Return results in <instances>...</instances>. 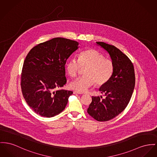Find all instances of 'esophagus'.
<instances>
[{
	"instance_id": "esophagus-1",
	"label": "esophagus",
	"mask_w": 157,
	"mask_h": 157,
	"mask_svg": "<svg viewBox=\"0 0 157 157\" xmlns=\"http://www.w3.org/2000/svg\"><path fill=\"white\" fill-rule=\"evenodd\" d=\"M73 94H83V93H82V92H77V91H74Z\"/></svg>"
}]
</instances>
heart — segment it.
I'll list each match as a JSON object with an SVG mask.
<instances>
[{
    "instance_id": "heart-1",
    "label": "heart",
    "mask_w": 157,
    "mask_h": 157,
    "mask_svg": "<svg viewBox=\"0 0 157 157\" xmlns=\"http://www.w3.org/2000/svg\"><path fill=\"white\" fill-rule=\"evenodd\" d=\"M86 68L85 76L70 84L72 89L84 92L95 83L98 86L104 85L113 75L114 63L111 59L105 58L104 54L92 49L84 50L78 55V59L71 58L66 63L67 71L72 77H77Z\"/></svg>"
}]
</instances>
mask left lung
<instances>
[{
  "label": "left lung",
  "mask_w": 157,
  "mask_h": 157,
  "mask_svg": "<svg viewBox=\"0 0 157 157\" xmlns=\"http://www.w3.org/2000/svg\"><path fill=\"white\" fill-rule=\"evenodd\" d=\"M96 44L109 53L114 71L111 79L99 88L105 98L92 96L87 113L98 121H106L120 114L128 104L135 85V70L129 58L114 46L104 42Z\"/></svg>",
  "instance_id": "8db88e82"
}]
</instances>
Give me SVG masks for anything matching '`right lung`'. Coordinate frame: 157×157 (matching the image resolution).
I'll return each instance as SVG.
<instances>
[{
  "mask_svg": "<svg viewBox=\"0 0 157 157\" xmlns=\"http://www.w3.org/2000/svg\"><path fill=\"white\" fill-rule=\"evenodd\" d=\"M78 43L63 37L37 44L27 54L21 73V90L37 114L52 117L61 113L72 91L61 89L67 83L65 65Z\"/></svg>",
  "mask_w": 157,
  "mask_h": 157,
  "instance_id": "1",
  "label": "right lung"
}]
</instances>
